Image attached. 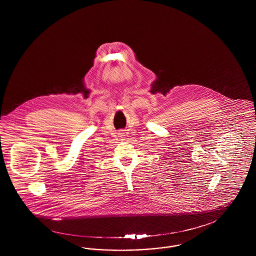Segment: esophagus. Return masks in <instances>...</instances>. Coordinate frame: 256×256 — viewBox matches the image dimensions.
Returning <instances> with one entry per match:
<instances>
[{
	"mask_svg": "<svg viewBox=\"0 0 256 256\" xmlns=\"http://www.w3.org/2000/svg\"><path fill=\"white\" fill-rule=\"evenodd\" d=\"M118 135H119V137H122V136H124V132H120Z\"/></svg>",
	"mask_w": 256,
	"mask_h": 256,
	"instance_id": "esophagus-1",
	"label": "esophagus"
}]
</instances>
